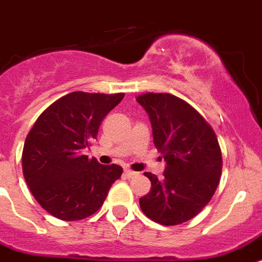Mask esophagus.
<instances>
[{
    "label": "esophagus",
    "mask_w": 262,
    "mask_h": 262,
    "mask_svg": "<svg viewBox=\"0 0 262 262\" xmlns=\"http://www.w3.org/2000/svg\"><path fill=\"white\" fill-rule=\"evenodd\" d=\"M124 174L126 179H136L138 176L137 172H133V170H130V169H125L124 170Z\"/></svg>",
    "instance_id": "34e87169"
}]
</instances>
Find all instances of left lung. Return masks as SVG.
<instances>
[{
	"label": "left lung",
	"instance_id": "1",
	"mask_svg": "<svg viewBox=\"0 0 262 262\" xmlns=\"http://www.w3.org/2000/svg\"><path fill=\"white\" fill-rule=\"evenodd\" d=\"M137 102L148 113L153 142L166 162L164 177L145 172L151 189L140 199L145 216L179 225L197 216L219 186L223 157L210 125L188 102L168 93H146Z\"/></svg>",
	"mask_w": 262,
	"mask_h": 262
}]
</instances>
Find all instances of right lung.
Wrapping results in <instances>:
<instances>
[{
  "instance_id": "add662e5",
  "label": "right lung",
  "mask_w": 262,
  "mask_h": 262,
  "mask_svg": "<svg viewBox=\"0 0 262 262\" xmlns=\"http://www.w3.org/2000/svg\"><path fill=\"white\" fill-rule=\"evenodd\" d=\"M122 98L124 93L73 92L45 109L30 129L23 151L24 177L52 216L76 221L93 214L121 177V166L89 160L83 149L97 138L102 120Z\"/></svg>"
}]
</instances>
